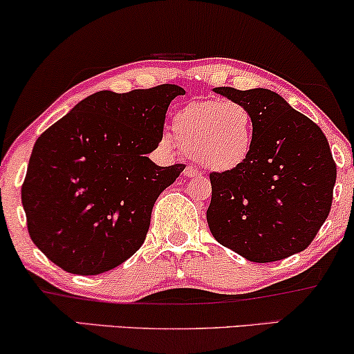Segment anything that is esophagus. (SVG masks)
Segmentation results:
<instances>
[{"instance_id": "1", "label": "esophagus", "mask_w": 354, "mask_h": 354, "mask_svg": "<svg viewBox=\"0 0 354 354\" xmlns=\"http://www.w3.org/2000/svg\"><path fill=\"white\" fill-rule=\"evenodd\" d=\"M183 176L188 177V178H192V177L201 176V174H200V171H198V169H196V167H194V166H187L185 171H183Z\"/></svg>"}]
</instances>
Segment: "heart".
<instances>
[{"label":"heart","mask_w":354,"mask_h":354,"mask_svg":"<svg viewBox=\"0 0 354 354\" xmlns=\"http://www.w3.org/2000/svg\"><path fill=\"white\" fill-rule=\"evenodd\" d=\"M172 131L187 153L216 172L244 164L254 148V117L237 100H194L183 105L172 118Z\"/></svg>","instance_id":"1"}]
</instances>
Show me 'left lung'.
<instances>
[{
  "label": "left lung",
  "instance_id": "1",
  "mask_svg": "<svg viewBox=\"0 0 354 354\" xmlns=\"http://www.w3.org/2000/svg\"><path fill=\"white\" fill-rule=\"evenodd\" d=\"M213 91L249 107L254 148L239 167L209 174L211 234L257 263L307 249L328 216L337 180L324 131L270 89Z\"/></svg>",
  "mask_w": 354,
  "mask_h": 354
}]
</instances>
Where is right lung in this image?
Listing matches in <instances>:
<instances>
[{"mask_svg": "<svg viewBox=\"0 0 354 354\" xmlns=\"http://www.w3.org/2000/svg\"><path fill=\"white\" fill-rule=\"evenodd\" d=\"M183 94L176 84L99 91L39 136L21 198L29 236L48 260L99 274L140 249L156 200L185 169L146 156L162 140L169 104Z\"/></svg>", "mask_w": 354, "mask_h": 354, "instance_id": "1", "label": "right lung"}]
</instances>
